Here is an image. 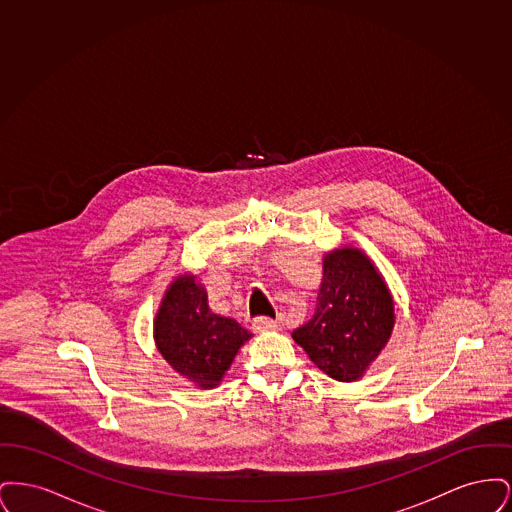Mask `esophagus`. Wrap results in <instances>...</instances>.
<instances>
[{"label":"esophagus","instance_id":"1","mask_svg":"<svg viewBox=\"0 0 512 512\" xmlns=\"http://www.w3.org/2000/svg\"><path fill=\"white\" fill-rule=\"evenodd\" d=\"M253 328L257 332H272V330H278V322L268 317H257L253 320Z\"/></svg>","mask_w":512,"mask_h":512}]
</instances>
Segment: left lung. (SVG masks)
<instances>
[{"instance_id":"1","label":"left lung","mask_w":512,"mask_h":512,"mask_svg":"<svg viewBox=\"0 0 512 512\" xmlns=\"http://www.w3.org/2000/svg\"><path fill=\"white\" fill-rule=\"evenodd\" d=\"M393 322L382 276L359 249L343 247L324 257L317 311L292 336L324 374L353 382L390 340Z\"/></svg>"}]
</instances>
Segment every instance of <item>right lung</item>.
Masks as SVG:
<instances>
[{
    "mask_svg": "<svg viewBox=\"0 0 512 512\" xmlns=\"http://www.w3.org/2000/svg\"><path fill=\"white\" fill-rule=\"evenodd\" d=\"M249 338L251 334L236 320L211 311L209 297L195 284V276L172 282L155 318L161 355L199 388L217 386Z\"/></svg>",
    "mask_w": 512,
    "mask_h": 512,
    "instance_id": "right-lung-1",
    "label": "right lung"
}]
</instances>
